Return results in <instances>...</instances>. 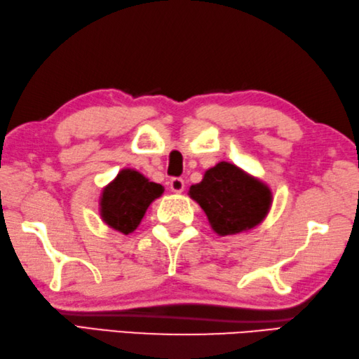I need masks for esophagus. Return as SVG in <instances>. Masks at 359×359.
Segmentation results:
<instances>
[{
	"instance_id": "obj_1",
	"label": "esophagus",
	"mask_w": 359,
	"mask_h": 359,
	"mask_svg": "<svg viewBox=\"0 0 359 359\" xmlns=\"http://www.w3.org/2000/svg\"><path fill=\"white\" fill-rule=\"evenodd\" d=\"M170 189L175 194H181L184 190V180L182 178H172L170 180Z\"/></svg>"
}]
</instances>
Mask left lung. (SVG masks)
Masks as SVG:
<instances>
[{
    "label": "left lung",
    "instance_id": "8db88e82",
    "mask_svg": "<svg viewBox=\"0 0 359 359\" xmlns=\"http://www.w3.org/2000/svg\"><path fill=\"white\" fill-rule=\"evenodd\" d=\"M189 196L200 204L217 236H237L265 220L273 204L266 182L238 165L222 161L190 186Z\"/></svg>",
    "mask_w": 359,
    "mask_h": 359
}]
</instances>
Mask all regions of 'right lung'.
<instances>
[{
  "instance_id": "right-lung-1",
  "label": "right lung",
  "mask_w": 359,
  "mask_h": 359,
  "mask_svg": "<svg viewBox=\"0 0 359 359\" xmlns=\"http://www.w3.org/2000/svg\"><path fill=\"white\" fill-rule=\"evenodd\" d=\"M164 194V187L135 169H122L102 190L99 214L102 222L121 233L133 232L150 204Z\"/></svg>"
}]
</instances>
